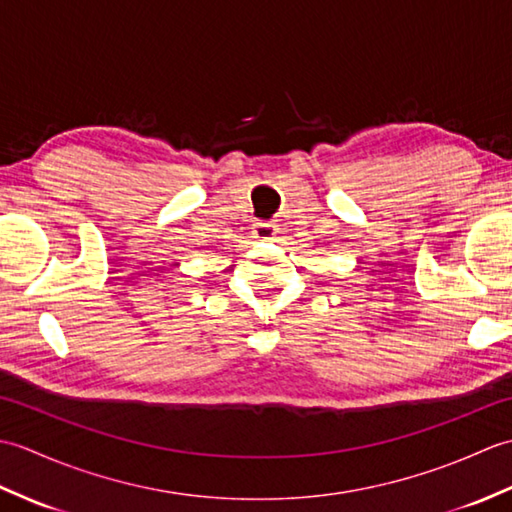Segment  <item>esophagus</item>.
I'll use <instances>...</instances> for the list:
<instances>
[{"label": "esophagus", "mask_w": 512, "mask_h": 512, "mask_svg": "<svg viewBox=\"0 0 512 512\" xmlns=\"http://www.w3.org/2000/svg\"><path fill=\"white\" fill-rule=\"evenodd\" d=\"M277 233H279V228L273 222H257L253 226V235L257 239H273Z\"/></svg>", "instance_id": "1"}]
</instances>
